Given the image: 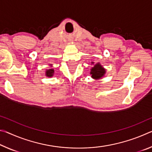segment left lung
<instances>
[{
    "label": "left lung",
    "mask_w": 152,
    "mask_h": 152,
    "mask_svg": "<svg viewBox=\"0 0 152 152\" xmlns=\"http://www.w3.org/2000/svg\"><path fill=\"white\" fill-rule=\"evenodd\" d=\"M93 64L94 62H92ZM106 73V70L102 67L99 62L95 64L94 67H92L91 70V74L92 78L98 80L102 78Z\"/></svg>",
    "instance_id": "8db88e82"
}]
</instances>
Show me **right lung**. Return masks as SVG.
<instances>
[{
  "label": "right lung",
  "mask_w": 152,
  "mask_h": 152,
  "mask_svg": "<svg viewBox=\"0 0 152 152\" xmlns=\"http://www.w3.org/2000/svg\"><path fill=\"white\" fill-rule=\"evenodd\" d=\"M54 74V70L53 69H49L45 71V76L48 77H52Z\"/></svg>",
  "instance_id": "add662e5"
}]
</instances>
